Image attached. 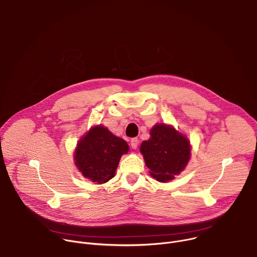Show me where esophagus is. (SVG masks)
Returning a JSON list of instances; mask_svg holds the SVG:
<instances>
[{
	"instance_id": "1",
	"label": "esophagus",
	"mask_w": 257,
	"mask_h": 257,
	"mask_svg": "<svg viewBox=\"0 0 257 257\" xmlns=\"http://www.w3.org/2000/svg\"><path fill=\"white\" fill-rule=\"evenodd\" d=\"M130 144H131V148L133 150H136L137 146H138V139L137 138H132L131 141H130Z\"/></svg>"
}]
</instances>
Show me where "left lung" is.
Returning a JSON list of instances; mask_svg holds the SVG:
<instances>
[{
    "instance_id": "8db88e82",
    "label": "left lung",
    "mask_w": 257,
    "mask_h": 257,
    "mask_svg": "<svg viewBox=\"0 0 257 257\" xmlns=\"http://www.w3.org/2000/svg\"><path fill=\"white\" fill-rule=\"evenodd\" d=\"M140 152L151 175L160 182H168L186 167L190 143L172 126L158 124L151 130V138L141 143Z\"/></svg>"
}]
</instances>
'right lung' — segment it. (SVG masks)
I'll return each mask as SVG.
<instances>
[{
  "label": "right lung",
  "instance_id": "obj_1",
  "mask_svg": "<svg viewBox=\"0 0 257 257\" xmlns=\"http://www.w3.org/2000/svg\"><path fill=\"white\" fill-rule=\"evenodd\" d=\"M128 151L129 146L124 139L103 126H95L79 140L74 156L75 165L85 178L102 184L115 176L122 155Z\"/></svg>",
  "mask_w": 257,
  "mask_h": 257
}]
</instances>
